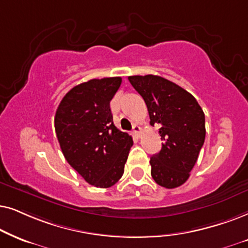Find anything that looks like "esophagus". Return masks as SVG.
I'll use <instances>...</instances> for the list:
<instances>
[{"mask_svg":"<svg viewBox=\"0 0 248 248\" xmlns=\"http://www.w3.org/2000/svg\"><path fill=\"white\" fill-rule=\"evenodd\" d=\"M133 130H134V134L136 135V136H140V133H141V128L140 126H137V124H135Z\"/></svg>","mask_w":248,"mask_h":248,"instance_id":"1","label":"esophagus"}]
</instances>
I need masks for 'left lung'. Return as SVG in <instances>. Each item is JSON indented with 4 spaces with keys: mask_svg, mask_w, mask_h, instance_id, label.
I'll list each match as a JSON object with an SVG mask.
<instances>
[{
    "mask_svg": "<svg viewBox=\"0 0 248 248\" xmlns=\"http://www.w3.org/2000/svg\"><path fill=\"white\" fill-rule=\"evenodd\" d=\"M130 84L146 103L151 124L160 126L162 148L151 157V174L166 188L189 178L205 140V115L196 98L160 76H130Z\"/></svg>",
    "mask_w": 248,
    "mask_h": 248,
    "instance_id": "1",
    "label": "left lung"
}]
</instances>
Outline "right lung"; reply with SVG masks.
Instances as JSON below:
<instances>
[{
  "label": "right lung",
  "instance_id": "right-lung-1",
  "mask_svg": "<svg viewBox=\"0 0 248 248\" xmlns=\"http://www.w3.org/2000/svg\"><path fill=\"white\" fill-rule=\"evenodd\" d=\"M120 77L92 79L75 86L57 108L54 127L68 163L95 187L108 188L124 174L133 138L113 124L110 101Z\"/></svg>",
  "mask_w": 248,
  "mask_h": 248
}]
</instances>
